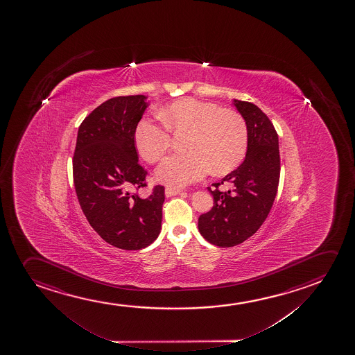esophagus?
Listing matches in <instances>:
<instances>
[{
	"mask_svg": "<svg viewBox=\"0 0 355 355\" xmlns=\"http://www.w3.org/2000/svg\"><path fill=\"white\" fill-rule=\"evenodd\" d=\"M184 191L180 189H171V187H166V191H164V193H166V197H171V196H176V194L182 193Z\"/></svg>",
	"mask_w": 355,
	"mask_h": 355,
	"instance_id": "esophagus-1",
	"label": "esophagus"
}]
</instances>
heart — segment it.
Instances as JSON below:
<instances>
[{
    "mask_svg": "<svg viewBox=\"0 0 355 355\" xmlns=\"http://www.w3.org/2000/svg\"><path fill=\"white\" fill-rule=\"evenodd\" d=\"M158 119L171 134L186 132L184 155L166 158L155 179L171 187H182L203 179L210 169L227 174L244 159L249 132L245 119L233 110H221L208 101L184 98L158 111ZM150 119L134 132V145L142 159L156 163L171 146V135Z\"/></svg>",
    "mask_w": 355,
    "mask_h": 355,
    "instance_id": "obj_1",
    "label": "heart"
}]
</instances>
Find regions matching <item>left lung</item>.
Segmentation results:
<instances>
[{
    "instance_id": "8db88e82",
    "label": "left lung",
    "mask_w": 355,
    "mask_h": 355,
    "mask_svg": "<svg viewBox=\"0 0 355 355\" xmlns=\"http://www.w3.org/2000/svg\"><path fill=\"white\" fill-rule=\"evenodd\" d=\"M245 119L249 141L245 158L215 189L214 207L198 218L200 234L214 245L230 248L250 238L265 223L278 191L280 175L278 134L270 119L256 105L233 100ZM232 189L218 191L220 184Z\"/></svg>"
}]
</instances>
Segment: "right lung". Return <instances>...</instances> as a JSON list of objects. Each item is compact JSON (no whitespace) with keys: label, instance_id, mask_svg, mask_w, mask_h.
I'll use <instances>...</instances> for the list:
<instances>
[{"label":"right lung","instance_id":"right-lung-1","mask_svg":"<svg viewBox=\"0 0 355 355\" xmlns=\"http://www.w3.org/2000/svg\"><path fill=\"white\" fill-rule=\"evenodd\" d=\"M145 95L105 101L85 117L77 134L72 161L73 184L85 218L105 241L139 250L161 233L164 187L142 199L134 189L146 186L137 162L134 132L148 106Z\"/></svg>","mask_w":355,"mask_h":355}]
</instances>
